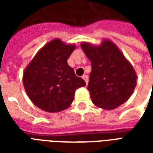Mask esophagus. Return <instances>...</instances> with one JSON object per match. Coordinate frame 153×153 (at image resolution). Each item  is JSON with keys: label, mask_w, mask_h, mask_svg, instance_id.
Instances as JSON below:
<instances>
[{"label": "esophagus", "mask_w": 153, "mask_h": 153, "mask_svg": "<svg viewBox=\"0 0 153 153\" xmlns=\"http://www.w3.org/2000/svg\"><path fill=\"white\" fill-rule=\"evenodd\" d=\"M82 78H83V79H84V81H85V83L88 84V75H86V74H84V75H83L82 76Z\"/></svg>", "instance_id": "obj_1"}]
</instances>
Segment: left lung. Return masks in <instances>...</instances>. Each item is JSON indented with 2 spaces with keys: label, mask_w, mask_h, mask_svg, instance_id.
<instances>
[{
  "label": "left lung",
  "mask_w": 153,
  "mask_h": 153,
  "mask_svg": "<svg viewBox=\"0 0 153 153\" xmlns=\"http://www.w3.org/2000/svg\"><path fill=\"white\" fill-rule=\"evenodd\" d=\"M81 48L92 65L88 85L92 102L106 110L125 103L134 90L137 76L118 47L106 40L99 47L83 42Z\"/></svg>",
  "instance_id": "obj_1"
}]
</instances>
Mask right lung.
Masks as SVG:
<instances>
[{
    "label": "right lung",
    "mask_w": 153,
    "mask_h": 153,
    "mask_svg": "<svg viewBox=\"0 0 153 153\" xmlns=\"http://www.w3.org/2000/svg\"><path fill=\"white\" fill-rule=\"evenodd\" d=\"M74 49V45L55 39L44 46L25 69V91L38 108L47 112L66 109L73 102L75 90L86 85L67 63Z\"/></svg>",
    "instance_id": "right-lung-1"
}]
</instances>
